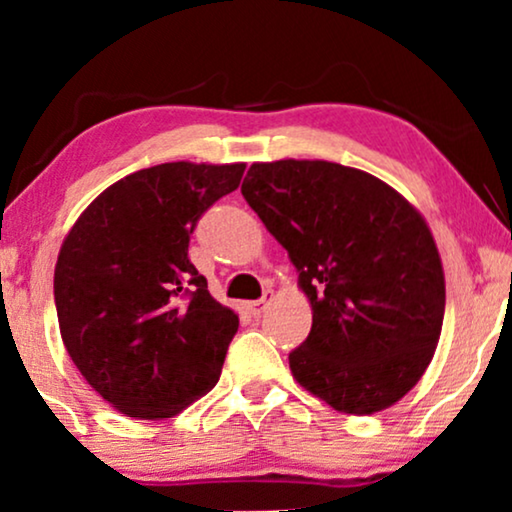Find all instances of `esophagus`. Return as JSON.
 Segmentation results:
<instances>
[{
	"instance_id": "esophagus-1",
	"label": "esophagus",
	"mask_w": 512,
	"mask_h": 512,
	"mask_svg": "<svg viewBox=\"0 0 512 512\" xmlns=\"http://www.w3.org/2000/svg\"><path fill=\"white\" fill-rule=\"evenodd\" d=\"M270 300H272V289H265V291H263V298L251 300V303H247L249 312L254 314V317H261V314L265 312V307L270 305Z\"/></svg>"
}]
</instances>
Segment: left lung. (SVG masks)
Segmentation results:
<instances>
[{
	"label": "left lung",
	"mask_w": 512,
	"mask_h": 512,
	"mask_svg": "<svg viewBox=\"0 0 512 512\" xmlns=\"http://www.w3.org/2000/svg\"><path fill=\"white\" fill-rule=\"evenodd\" d=\"M249 207L289 251L312 331L289 354L307 391L347 415L408 394L436 352L445 275L424 216L373 174L328 160L254 163Z\"/></svg>",
	"instance_id": "8db88e82"
}]
</instances>
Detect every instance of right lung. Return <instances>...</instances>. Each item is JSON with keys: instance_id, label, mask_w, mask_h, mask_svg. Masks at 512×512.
Segmentation results:
<instances>
[{"instance_id": "right-lung-1", "label": "right lung", "mask_w": 512, "mask_h": 512, "mask_svg": "<svg viewBox=\"0 0 512 512\" xmlns=\"http://www.w3.org/2000/svg\"><path fill=\"white\" fill-rule=\"evenodd\" d=\"M244 163H163L90 202L60 247L55 310L86 382L123 415L163 419L219 382L240 319L188 258L200 216Z\"/></svg>"}]
</instances>
